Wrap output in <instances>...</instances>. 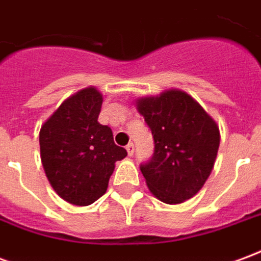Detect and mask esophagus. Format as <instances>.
<instances>
[{
	"label": "esophagus",
	"instance_id": "obj_1",
	"mask_svg": "<svg viewBox=\"0 0 261 261\" xmlns=\"http://www.w3.org/2000/svg\"><path fill=\"white\" fill-rule=\"evenodd\" d=\"M125 149H127V153H128L130 156H133V155H134V144H133V142H130V144H127V147H125Z\"/></svg>",
	"mask_w": 261,
	"mask_h": 261
}]
</instances>
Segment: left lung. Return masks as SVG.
Wrapping results in <instances>:
<instances>
[{"mask_svg":"<svg viewBox=\"0 0 261 261\" xmlns=\"http://www.w3.org/2000/svg\"><path fill=\"white\" fill-rule=\"evenodd\" d=\"M153 137V155L140 166L148 189L166 204H180L204 186L215 164L219 128L186 92L170 89L137 102Z\"/></svg>","mask_w":261,"mask_h":261,"instance_id":"8db88e82","label":"left lung"}]
</instances>
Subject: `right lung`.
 <instances>
[{
  "label": "right lung",
  "mask_w": 261,
  "mask_h": 261,
  "mask_svg": "<svg viewBox=\"0 0 261 261\" xmlns=\"http://www.w3.org/2000/svg\"><path fill=\"white\" fill-rule=\"evenodd\" d=\"M103 97L89 86L65 99L42 125L40 158L50 185L63 200L89 205L108 190L114 164L127 156L109 125L97 121Z\"/></svg>",
  "instance_id": "obj_1"
}]
</instances>
